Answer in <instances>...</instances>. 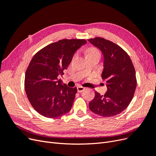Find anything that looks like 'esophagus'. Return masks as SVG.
I'll return each mask as SVG.
<instances>
[{"mask_svg": "<svg viewBox=\"0 0 156 156\" xmlns=\"http://www.w3.org/2000/svg\"><path fill=\"white\" fill-rule=\"evenodd\" d=\"M77 92H81L84 90V89H85V88L82 87V86H77Z\"/></svg>", "mask_w": 156, "mask_h": 156, "instance_id": "1", "label": "esophagus"}]
</instances>
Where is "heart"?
<instances>
[{
	"instance_id": "heart-1",
	"label": "heart",
	"mask_w": 156,
	"mask_h": 156,
	"mask_svg": "<svg viewBox=\"0 0 156 156\" xmlns=\"http://www.w3.org/2000/svg\"><path fill=\"white\" fill-rule=\"evenodd\" d=\"M87 54H90V53H99V51L96 49V48H90L87 49Z\"/></svg>"
}]
</instances>
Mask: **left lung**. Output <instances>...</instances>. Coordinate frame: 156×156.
Masks as SVG:
<instances>
[{"mask_svg": "<svg viewBox=\"0 0 156 156\" xmlns=\"http://www.w3.org/2000/svg\"><path fill=\"white\" fill-rule=\"evenodd\" d=\"M88 40L104 56L101 78L107 87L104 95L95 92V97L89 103L90 109L103 117L119 115L128 107L134 96L136 87L134 66L128 54L114 42L100 37Z\"/></svg>", "mask_w": 156, "mask_h": 156, "instance_id": "8db88e82", "label": "left lung"}]
</instances>
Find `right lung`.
<instances>
[{
    "label": "right lung",
    "mask_w": 156,
    "mask_h": 156,
    "mask_svg": "<svg viewBox=\"0 0 156 156\" xmlns=\"http://www.w3.org/2000/svg\"><path fill=\"white\" fill-rule=\"evenodd\" d=\"M84 39H64L42 48L33 56L25 78V89L33 108L42 116L56 119L72 108L76 87L61 84L58 75L64 73Z\"/></svg>",
    "instance_id": "obj_1"
}]
</instances>
